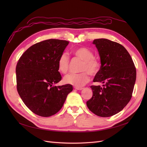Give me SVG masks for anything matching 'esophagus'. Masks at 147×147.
Segmentation results:
<instances>
[{
  "label": "esophagus",
  "mask_w": 147,
  "mask_h": 147,
  "mask_svg": "<svg viewBox=\"0 0 147 147\" xmlns=\"http://www.w3.org/2000/svg\"><path fill=\"white\" fill-rule=\"evenodd\" d=\"M75 89H76L77 90H82L83 88L82 87H75Z\"/></svg>",
  "instance_id": "esophagus-1"
}]
</instances>
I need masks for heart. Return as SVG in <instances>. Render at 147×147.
Listing matches in <instances>:
<instances>
[{"label": "heart", "instance_id": "obj_1", "mask_svg": "<svg viewBox=\"0 0 147 147\" xmlns=\"http://www.w3.org/2000/svg\"><path fill=\"white\" fill-rule=\"evenodd\" d=\"M75 56L83 61L81 71L80 74H69L65 75L63 82L65 84H71L76 87L84 85L90 80V75H95L98 72L100 64L94 56L93 53L89 49L84 47H80L75 49L73 51ZM69 57L65 53L61 54L57 60V69L61 74H65L69 67Z\"/></svg>", "mask_w": 147, "mask_h": 147}]
</instances>
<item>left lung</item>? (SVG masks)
Listing matches in <instances>:
<instances>
[{
	"label": "left lung",
	"instance_id": "1",
	"mask_svg": "<svg viewBox=\"0 0 147 147\" xmlns=\"http://www.w3.org/2000/svg\"><path fill=\"white\" fill-rule=\"evenodd\" d=\"M100 68L93 82L102 86H91L92 96L86 102L90 111L101 117L118 113L130 101L136 80V69L130 55L121 44L106 38L96 39Z\"/></svg>",
	"mask_w": 147,
	"mask_h": 147
}]
</instances>
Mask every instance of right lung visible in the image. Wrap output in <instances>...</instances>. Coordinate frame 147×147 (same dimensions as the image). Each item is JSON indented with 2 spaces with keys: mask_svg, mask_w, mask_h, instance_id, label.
Segmentation results:
<instances>
[{
  "mask_svg": "<svg viewBox=\"0 0 147 147\" xmlns=\"http://www.w3.org/2000/svg\"><path fill=\"white\" fill-rule=\"evenodd\" d=\"M69 42L49 39L34 44L21 56L16 67L17 90L33 113L48 117L58 112L73 87L55 86L61 80L57 60Z\"/></svg>",
  "mask_w": 147,
  "mask_h": 147,
  "instance_id": "1",
  "label": "right lung"
}]
</instances>
